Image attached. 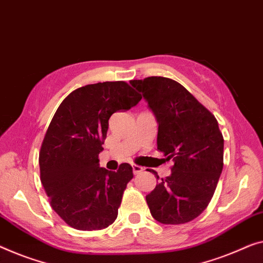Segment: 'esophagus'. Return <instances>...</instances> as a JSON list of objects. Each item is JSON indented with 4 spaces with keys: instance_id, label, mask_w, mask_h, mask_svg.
Listing matches in <instances>:
<instances>
[{
    "instance_id": "obj_1",
    "label": "esophagus",
    "mask_w": 263,
    "mask_h": 263,
    "mask_svg": "<svg viewBox=\"0 0 263 263\" xmlns=\"http://www.w3.org/2000/svg\"><path fill=\"white\" fill-rule=\"evenodd\" d=\"M132 169H133V174L135 175H138L140 172L144 171V167L138 166V165H132Z\"/></svg>"
}]
</instances>
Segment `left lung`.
I'll return each mask as SVG.
<instances>
[{
  "mask_svg": "<svg viewBox=\"0 0 263 263\" xmlns=\"http://www.w3.org/2000/svg\"><path fill=\"white\" fill-rule=\"evenodd\" d=\"M130 84L156 117L157 148L175 163L171 175L146 196L152 217L163 224L193 221L209 204L223 169L224 140L217 120L169 78L148 77Z\"/></svg>",
  "mask_w": 263,
  "mask_h": 263,
  "instance_id": "left-lung-1",
  "label": "left lung"
}]
</instances>
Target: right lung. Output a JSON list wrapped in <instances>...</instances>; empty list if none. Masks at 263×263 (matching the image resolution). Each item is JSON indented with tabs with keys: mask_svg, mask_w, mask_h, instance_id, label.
Instances as JSON below:
<instances>
[{
	"mask_svg": "<svg viewBox=\"0 0 263 263\" xmlns=\"http://www.w3.org/2000/svg\"><path fill=\"white\" fill-rule=\"evenodd\" d=\"M142 100L124 81L86 85L67 96L57 109L41 145V183L53 210L72 228L100 230L118 216L132 166L100 167L108 119Z\"/></svg>",
	"mask_w": 263,
	"mask_h": 263,
	"instance_id": "1",
	"label": "right lung"
}]
</instances>
